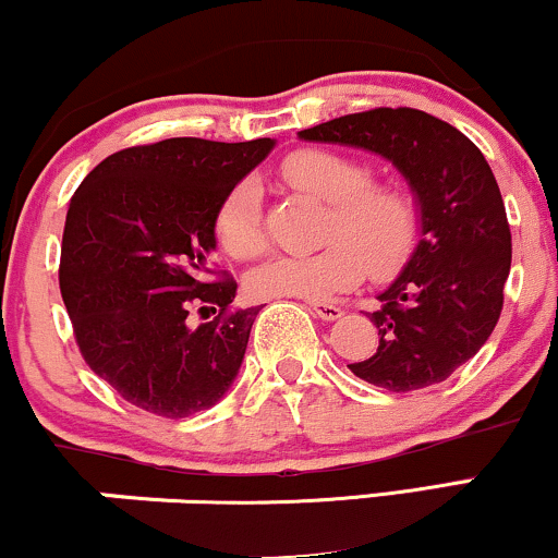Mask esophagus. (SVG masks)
Masks as SVG:
<instances>
[{"mask_svg": "<svg viewBox=\"0 0 558 558\" xmlns=\"http://www.w3.org/2000/svg\"><path fill=\"white\" fill-rule=\"evenodd\" d=\"M310 306H312V312H315L319 319H328V323H332V319H338V317L343 315L341 306L330 304V301H310Z\"/></svg>", "mask_w": 558, "mask_h": 558, "instance_id": "34e87169", "label": "esophagus"}]
</instances>
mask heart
I'll return each mask as SVG.
<instances>
[{
    "mask_svg": "<svg viewBox=\"0 0 558 558\" xmlns=\"http://www.w3.org/2000/svg\"><path fill=\"white\" fill-rule=\"evenodd\" d=\"M280 172L293 189L328 202L325 246L312 254H278L248 278L257 299H328L354 286L367 270L386 278L399 270L420 239L417 198L403 185L373 183V165L336 149H299ZM215 235L233 259L265 248L259 185L241 181L215 215Z\"/></svg>",
    "mask_w": 558,
    "mask_h": 558,
    "instance_id": "obj_1",
    "label": "heart"
}]
</instances>
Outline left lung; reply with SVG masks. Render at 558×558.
Listing matches in <instances>:
<instances>
[{
  "instance_id": "left-lung-1",
  "label": "left lung",
  "mask_w": 558,
  "mask_h": 558,
  "mask_svg": "<svg viewBox=\"0 0 558 558\" xmlns=\"http://www.w3.org/2000/svg\"><path fill=\"white\" fill-rule=\"evenodd\" d=\"M390 159L420 202V243L369 315L380 345L349 369L409 393L444 383L496 328L511 267V230L483 151L444 120L412 107L343 114L299 133Z\"/></svg>"
}]
</instances>
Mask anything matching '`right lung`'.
Listing matches in <instances>:
<instances>
[{"instance_id":"add662e5","label":"right lung","mask_w":558,"mask_h":558,"mask_svg":"<svg viewBox=\"0 0 558 558\" xmlns=\"http://www.w3.org/2000/svg\"><path fill=\"white\" fill-rule=\"evenodd\" d=\"M272 138H165L114 151L70 198L60 291L88 367L133 407L181 420L239 375L259 306L215 270V215ZM196 311L209 324L194 326Z\"/></svg>"}]
</instances>
